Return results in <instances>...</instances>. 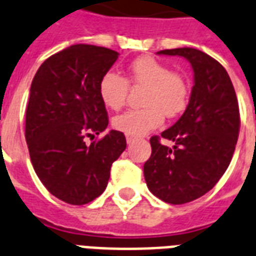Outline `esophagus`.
Returning <instances> with one entry per match:
<instances>
[{"label": "esophagus", "mask_w": 256, "mask_h": 256, "mask_svg": "<svg viewBox=\"0 0 256 256\" xmlns=\"http://www.w3.org/2000/svg\"><path fill=\"white\" fill-rule=\"evenodd\" d=\"M136 136H126V142H128V145H130V144H132V142L136 141Z\"/></svg>", "instance_id": "esophagus-1"}]
</instances>
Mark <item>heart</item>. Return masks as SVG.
<instances>
[{
	"label": "heart",
	"mask_w": 256,
	"mask_h": 256,
	"mask_svg": "<svg viewBox=\"0 0 256 256\" xmlns=\"http://www.w3.org/2000/svg\"><path fill=\"white\" fill-rule=\"evenodd\" d=\"M144 86L141 103L112 120L115 130L128 136H142L160 128L164 115L173 118L188 104L189 86L184 76L169 70L166 64L153 56H141L128 67V79L115 72H106L99 82V96L107 107L120 110L128 98V84Z\"/></svg>",
	"instance_id": "obj_1"
}]
</instances>
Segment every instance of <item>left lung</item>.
Listing matches in <instances>:
<instances>
[{
	"mask_svg": "<svg viewBox=\"0 0 256 256\" xmlns=\"http://www.w3.org/2000/svg\"><path fill=\"white\" fill-rule=\"evenodd\" d=\"M181 56L193 70V87L184 114L161 132L173 148L150 138L152 156L144 165L146 185L169 204H185L204 196L227 170L239 136V106L226 68L194 48L164 50Z\"/></svg>",
	"mask_w": 256,
	"mask_h": 256,
	"instance_id": "left-lung-1",
	"label": "left lung"
}]
</instances>
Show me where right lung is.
Returning <instances> with one entry per match:
<instances>
[{
    "label": "right lung",
    "mask_w": 256,
    "mask_h": 256,
    "mask_svg": "<svg viewBox=\"0 0 256 256\" xmlns=\"http://www.w3.org/2000/svg\"><path fill=\"white\" fill-rule=\"evenodd\" d=\"M118 54L103 46H71L46 58L32 80L25 140L33 169L54 198L72 206L104 192L111 165L126 149L124 132L116 130L86 144V136L108 124L99 82Z\"/></svg>",
    "instance_id": "1"
}]
</instances>
